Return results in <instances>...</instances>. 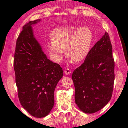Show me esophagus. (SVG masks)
Segmentation results:
<instances>
[{"label":"esophagus","instance_id":"obj_1","mask_svg":"<svg viewBox=\"0 0 128 128\" xmlns=\"http://www.w3.org/2000/svg\"><path fill=\"white\" fill-rule=\"evenodd\" d=\"M64 73H65L66 75H68V74H70L71 73V70L69 68H66V69L64 70Z\"/></svg>","mask_w":128,"mask_h":128}]
</instances>
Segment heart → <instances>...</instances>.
I'll return each mask as SVG.
<instances>
[{
    "mask_svg": "<svg viewBox=\"0 0 128 128\" xmlns=\"http://www.w3.org/2000/svg\"><path fill=\"white\" fill-rule=\"evenodd\" d=\"M52 36V40L47 44V48L58 61L62 59L64 50L71 61H82L87 56L93 39V34L89 28L81 27L76 29L73 26L56 29Z\"/></svg>",
    "mask_w": 128,
    "mask_h": 128,
    "instance_id": "heart-1",
    "label": "heart"
}]
</instances>
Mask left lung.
I'll return each instance as SVG.
<instances>
[{
  "mask_svg": "<svg viewBox=\"0 0 128 128\" xmlns=\"http://www.w3.org/2000/svg\"><path fill=\"white\" fill-rule=\"evenodd\" d=\"M114 77L112 46L105 32L72 74L75 102L80 110L94 113L105 106L112 98Z\"/></svg>",
  "mask_w": 128,
  "mask_h": 128,
  "instance_id": "left-lung-1",
  "label": "left lung"
}]
</instances>
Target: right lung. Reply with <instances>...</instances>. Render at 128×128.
Wrapping results in <instances>:
<instances>
[{"label": "right lung", "mask_w": 128, "mask_h": 128, "mask_svg": "<svg viewBox=\"0 0 128 128\" xmlns=\"http://www.w3.org/2000/svg\"><path fill=\"white\" fill-rule=\"evenodd\" d=\"M40 20L30 21L23 27L14 59L19 101L36 118L46 116L54 106V90L63 76L61 67L47 58L33 35L31 26Z\"/></svg>", "instance_id": "add662e5"}]
</instances>
